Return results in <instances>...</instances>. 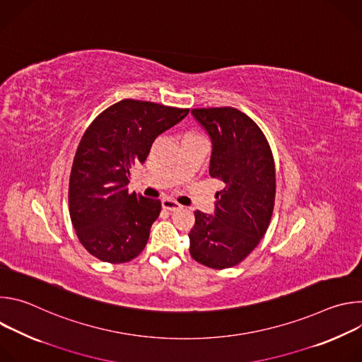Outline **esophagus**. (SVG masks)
Instances as JSON below:
<instances>
[{
  "instance_id": "1",
  "label": "esophagus",
  "mask_w": 362,
  "mask_h": 362,
  "mask_svg": "<svg viewBox=\"0 0 362 362\" xmlns=\"http://www.w3.org/2000/svg\"><path fill=\"white\" fill-rule=\"evenodd\" d=\"M162 206H163V209H166L169 212H176V211L182 209V204H179L176 200H172V199H163Z\"/></svg>"
}]
</instances>
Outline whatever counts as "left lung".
Segmentation results:
<instances>
[{
  "mask_svg": "<svg viewBox=\"0 0 362 362\" xmlns=\"http://www.w3.org/2000/svg\"><path fill=\"white\" fill-rule=\"evenodd\" d=\"M212 140L209 175L222 182L215 214L194 212L193 259L214 269L240 264L268 230L276 193L269 143L250 117L233 107L193 109Z\"/></svg>",
  "mask_w": 362,
  "mask_h": 362,
  "instance_id": "obj_1",
  "label": "left lung"
}]
</instances>
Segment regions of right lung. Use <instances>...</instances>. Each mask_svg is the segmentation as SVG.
Wrapping results in <instances>:
<instances>
[{"instance_id":"right-lung-1","label":"right lung","mask_w":362,"mask_h":362,"mask_svg":"<svg viewBox=\"0 0 362 362\" xmlns=\"http://www.w3.org/2000/svg\"><path fill=\"white\" fill-rule=\"evenodd\" d=\"M189 109L124 98L101 112L77 147L69 208L77 238L97 259L124 264L144 249L162 203L129 193L132 168L144 163L153 141Z\"/></svg>"}]
</instances>
